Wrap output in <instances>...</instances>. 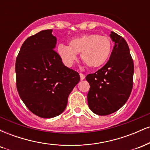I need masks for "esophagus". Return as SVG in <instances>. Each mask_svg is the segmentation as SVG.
<instances>
[{"mask_svg": "<svg viewBox=\"0 0 150 150\" xmlns=\"http://www.w3.org/2000/svg\"><path fill=\"white\" fill-rule=\"evenodd\" d=\"M80 80H83L85 78V75H84V74H82V73L80 74Z\"/></svg>", "mask_w": 150, "mask_h": 150, "instance_id": "1", "label": "esophagus"}]
</instances>
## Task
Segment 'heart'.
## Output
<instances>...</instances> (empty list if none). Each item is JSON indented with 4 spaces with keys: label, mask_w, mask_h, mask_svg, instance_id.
Listing matches in <instances>:
<instances>
[{
    "label": "heart",
    "mask_w": 150,
    "mask_h": 150,
    "mask_svg": "<svg viewBox=\"0 0 150 150\" xmlns=\"http://www.w3.org/2000/svg\"><path fill=\"white\" fill-rule=\"evenodd\" d=\"M112 50L111 39L106 36L87 34L71 39L68 46L60 44L58 46L59 56L68 66H71L77 60V53L89 68H97L107 61Z\"/></svg>",
    "instance_id": "obj_1"
}]
</instances>
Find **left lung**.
Masks as SVG:
<instances>
[{
	"mask_svg": "<svg viewBox=\"0 0 150 150\" xmlns=\"http://www.w3.org/2000/svg\"><path fill=\"white\" fill-rule=\"evenodd\" d=\"M115 43L109 60L86 80L90 88L87 101L91 111L99 116H106L118 111L126 103L133 85L134 64L126 41L111 32Z\"/></svg>",
	"mask_w": 150,
	"mask_h": 150,
	"instance_id": "8db88e82",
	"label": "left lung"
}]
</instances>
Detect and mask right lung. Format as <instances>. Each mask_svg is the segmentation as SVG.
I'll return each instance as SVG.
<instances>
[{"mask_svg": "<svg viewBox=\"0 0 150 150\" xmlns=\"http://www.w3.org/2000/svg\"><path fill=\"white\" fill-rule=\"evenodd\" d=\"M57 39L52 30L28 37L15 63L20 98L34 114L50 118L64 111L70 93L80 80L77 72L63 64L54 51Z\"/></svg>", "mask_w": 150, "mask_h": 150, "instance_id": "right-lung-1", "label": "right lung"}]
</instances>
